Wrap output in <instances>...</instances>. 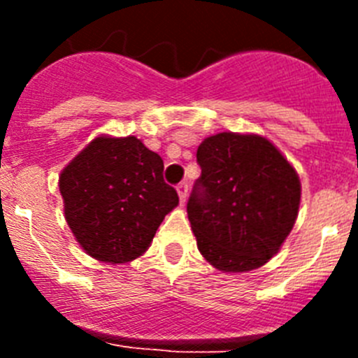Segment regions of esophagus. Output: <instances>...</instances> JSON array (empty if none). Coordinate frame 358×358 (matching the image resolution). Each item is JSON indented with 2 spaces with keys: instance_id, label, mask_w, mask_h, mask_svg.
Instances as JSON below:
<instances>
[{
  "instance_id": "esophagus-1",
  "label": "esophagus",
  "mask_w": 358,
  "mask_h": 358,
  "mask_svg": "<svg viewBox=\"0 0 358 358\" xmlns=\"http://www.w3.org/2000/svg\"><path fill=\"white\" fill-rule=\"evenodd\" d=\"M177 194H179V201H181V204H185L186 197H188V182L177 185Z\"/></svg>"
}]
</instances>
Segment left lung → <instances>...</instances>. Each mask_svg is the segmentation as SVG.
I'll return each mask as SVG.
<instances>
[{
	"label": "left lung",
	"mask_w": 358,
	"mask_h": 358,
	"mask_svg": "<svg viewBox=\"0 0 358 358\" xmlns=\"http://www.w3.org/2000/svg\"><path fill=\"white\" fill-rule=\"evenodd\" d=\"M201 177L188 199L201 255L224 273L267 264L296 222L301 182L267 138L220 132L197 148Z\"/></svg>",
	"instance_id": "left-lung-1"
}]
</instances>
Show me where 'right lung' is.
<instances>
[{"instance_id":"add662e5","label":"right lung","mask_w":358,"mask_h":358,"mask_svg":"<svg viewBox=\"0 0 358 358\" xmlns=\"http://www.w3.org/2000/svg\"><path fill=\"white\" fill-rule=\"evenodd\" d=\"M163 159L134 136L94 138L59 177L64 215L94 260L125 264L143 255L179 204L164 182Z\"/></svg>"}]
</instances>
